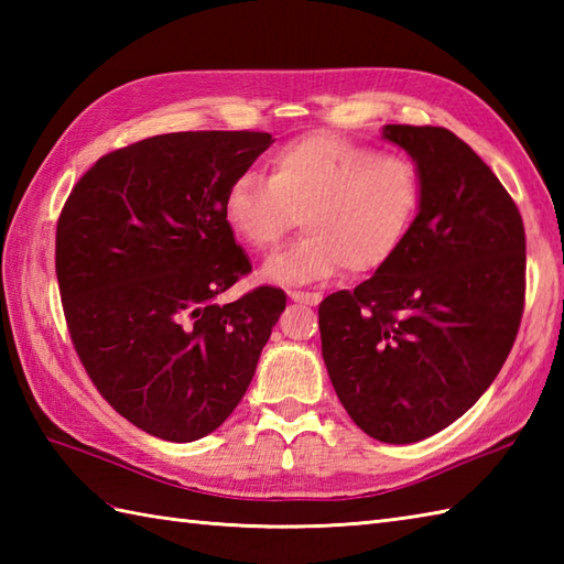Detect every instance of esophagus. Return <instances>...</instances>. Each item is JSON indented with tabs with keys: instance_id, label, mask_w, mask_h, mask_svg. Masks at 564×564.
Instances as JSON below:
<instances>
[{
	"instance_id": "esophagus-1",
	"label": "esophagus",
	"mask_w": 564,
	"mask_h": 564,
	"mask_svg": "<svg viewBox=\"0 0 564 564\" xmlns=\"http://www.w3.org/2000/svg\"><path fill=\"white\" fill-rule=\"evenodd\" d=\"M289 297L293 303H303V305H317L322 301L319 293H303V291H289Z\"/></svg>"
}]
</instances>
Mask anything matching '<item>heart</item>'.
Here are the masks:
<instances>
[{
    "mask_svg": "<svg viewBox=\"0 0 564 564\" xmlns=\"http://www.w3.org/2000/svg\"><path fill=\"white\" fill-rule=\"evenodd\" d=\"M422 208V176L402 154L334 133L293 140L269 160V178L242 174L223 200L237 239L271 249L301 213L305 235L263 261L261 279L281 285L327 281L344 267L366 275L404 245Z\"/></svg>",
    "mask_w": 564,
    "mask_h": 564,
    "instance_id": "obj_1",
    "label": "heart"
}]
</instances>
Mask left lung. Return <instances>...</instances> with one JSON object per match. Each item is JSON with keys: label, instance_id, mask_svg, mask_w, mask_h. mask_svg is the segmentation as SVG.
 <instances>
[{"label": "left lung", "instance_id": "1", "mask_svg": "<svg viewBox=\"0 0 564 564\" xmlns=\"http://www.w3.org/2000/svg\"><path fill=\"white\" fill-rule=\"evenodd\" d=\"M422 208L386 267L319 305L322 358L354 424L382 443L438 434L482 398L517 339L523 220L492 170L446 128L386 126Z\"/></svg>", "mask_w": 564, "mask_h": 564}]
</instances>
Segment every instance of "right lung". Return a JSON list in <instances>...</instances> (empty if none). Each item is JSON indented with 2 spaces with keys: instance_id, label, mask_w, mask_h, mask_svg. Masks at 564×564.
<instances>
[{
  "instance_id": "1",
  "label": "right lung",
  "mask_w": 564,
  "mask_h": 564,
  "mask_svg": "<svg viewBox=\"0 0 564 564\" xmlns=\"http://www.w3.org/2000/svg\"><path fill=\"white\" fill-rule=\"evenodd\" d=\"M269 133H166L106 154L57 220L55 271L72 344L113 410L148 434L208 436L245 398L285 293L220 305L251 271L225 223Z\"/></svg>"
}]
</instances>
